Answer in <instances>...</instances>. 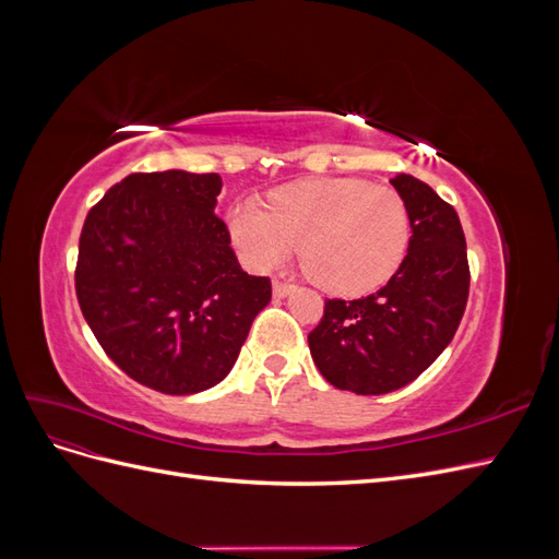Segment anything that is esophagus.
<instances>
[{
    "label": "esophagus",
    "instance_id": "1",
    "mask_svg": "<svg viewBox=\"0 0 559 559\" xmlns=\"http://www.w3.org/2000/svg\"><path fill=\"white\" fill-rule=\"evenodd\" d=\"M292 292H294V284L282 282V280H275V282H273V294H275V298H286Z\"/></svg>",
    "mask_w": 559,
    "mask_h": 559
}]
</instances>
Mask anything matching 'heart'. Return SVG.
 <instances>
[{
  "label": "heart",
  "mask_w": 559,
  "mask_h": 559,
  "mask_svg": "<svg viewBox=\"0 0 559 559\" xmlns=\"http://www.w3.org/2000/svg\"><path fill=\"white\" fill-rule=\"evenodd\" d=\"M270 211L242 198L226 212L240 259L265 273L296 257L335 296H361L392 277L411 240L403 198L364 179H306L270 193Z\"/></svg>",
  "instance_id": "b5f03b06"
}]
</instances>
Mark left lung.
<instances>
[{
  "mask_svg": "<svg viewBox=\"0 0 559 559\" xmlns=\"http://www.w3.org/2000/svg\"><path fill=\"white\" fill-rule=\"evenodd\" d=\"M392 186L413 233L403 263L376 294L326 300L308 335L326 382L364 396L389 394L425 373L450 345L468 298L466 240L454 207L411 175Z\"/></svg>",
  "mask_w": 559,
  "mask_h": 559,
  "instance_id": "1",
  "label": "left lung"
}]
</instances>
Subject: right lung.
Wrapping results in <instances>:
<instances>
[{
	"label": "right lung",
	"mask_w": 559,
	"mask_h": 559,
	"mask_svg": "<svg viewBox=\"0 0 559 559\" xmlns=\"http://www.w3.org/2000/svg\"><path fill=\"white\" fill-rule=\"evenodd\" d=\"M218 175H130L88 212L76 298L109 359L163 394H198L238 361L267 306V277L247 275L214 214Z\"/></svg>",
	"instance_id": "add662e5"
}]
</instances>
